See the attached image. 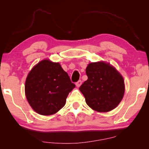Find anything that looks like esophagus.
Segmentation results:
<instances>
[{
    "instance_id": "obj_1",
    "label": "esophagus",
    "mask_w": 149,
    "mask_h": 149,
    "mask_svg": "<svg viewBox=\"0 0 149 149\" xmlns=\"http://www.w3.org/2000/svg\"><path fill=\"white\" fill-rule=\"evenodd\" d=\"M82 84V81H81V80H79V81H77V82L76 83V86L77 87H79L81 86V85Z\"/></svg>"
}]
</instances>
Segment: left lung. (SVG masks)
<instances>
[{"instance_id":"1","label":"left lung","mask_w":149,"mask_h":149,"mask_svg":"<svg viewBox=\"0 0 149 149\" xmlns=\"http://www.w3.org/2000/svg\"><path fill=\"white\" fill-rule=\"evenodd\" d=\"M88 79L79 87L87 104L97 112L111 111L119 105L125 92L121 74L104 62H92L86 68Z\"/></svg>"}]
</instances>
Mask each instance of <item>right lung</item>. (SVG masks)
Here are the masks:
<instances>
[{"instance_id":"obj_1","label":"right lung","mask_w":149,"mask_h":149,"mask_svg":"<svg viewBox=\"0 0 149 149\" xmlns=\"http://www.w3.org/2000/svg\"><path fill=\"white\" fill-rule=\"evenodd\" d=\"M74 87L59 63L44 60L28 73L25 93L34 111L42 115H51L64 107L68 93Z\"/></svg>"}]
</instances>
